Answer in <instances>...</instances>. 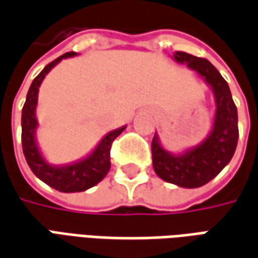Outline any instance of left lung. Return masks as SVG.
Masks as SVG:
<instances>
[{
    "label": "left lung",
    "instance_id": "left-lung-1",
    "mask_svg": "<svg viewBox=\"0 0 258 258\" xmlns=\"http://www.w3.org/2000/svg\"><path fill=\"white\" fill-rule=\"evenodd\" d=\"M174 58L200 73L212 87L216 97L214 129L204 143L178 156L166 152L160 146L157 135H154L152 140L153 167L161 180L185 188H198L215 178L233 157L239 139L237 108L226 80L209 60L185 51H175Z\"/></svg>",
    "mask_w": 258,
    "mask_h": 258
}]
</instances>
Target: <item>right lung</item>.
Here are the masks:
<instances>
[{
	"mask_svg": "<svg viewBox=\"0 0 258 258\" xmlns=\"http://www.w3.org/2000/svg\"><path fill=\"white\" fill-rule=\"evenodd\" d=\"M74 54H76L74 51L64 53L63 56L49 63L37 74L31 84L24 108H22V150H24L26 163L37 178H40L47 185L61 192H81L98 184L111 168L112 143L125 131V126H123L108 133L105 138L101 140L97 149L92 152L91 156H88L87 159L81 160L78 163H74L70 166L54 167L44 161L35 142V129L37 125L36 118H35V106L37 102L39 85L43 81L44 76L50 72L51 67L57 64L61 58L72 57Z\"/></svg>",
	"mask_w": 258,
	"mask_h": 258,
	"instance_id": "add662e5",
	"label": "right lung"
}]
</instances>
